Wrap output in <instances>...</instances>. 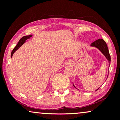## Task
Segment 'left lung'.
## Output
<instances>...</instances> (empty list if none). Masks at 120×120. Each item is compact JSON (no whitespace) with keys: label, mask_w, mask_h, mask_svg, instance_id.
<instances>
[{"label":"left lung","mask_w":120,"mask_h":120,"mask_svg":"<svg viewBox=\"0 0 120 120\" xmlns=\"http://www.w3.org/2000/svg\"><path fill=\"white\" fill-rule=\"evenodd\" d=\"M91 46H95V47L99 49V50H101V52L105 55V57H106V58L107 59V60H108V62H109V65H110V63H111V56H110V54H109V50H108L107 45V44L105 41H104L103 39H98V40H95V41L93 42V43H91Z\"/></svg>","instance_id":"8db88e82"}]
</instances>
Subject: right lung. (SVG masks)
Listing matches in <instances>:
<instances>
[{
  "mask_svg": "<svg viewBox=\"0 0 120 120\" xmlns=\"http://www.w3.org/2000/svg\"><path fill=\"white\" fill-rule=\"evenodd\" d=\"M31 36H32L31 35H27V36H24L22 38H21L20 40H19V41H18V43L17 44V45L15 46V48L13 49L12 53H11V57H12L13 54H14V53H15V52L16 51V50H17V49L19 48L20 47V46L22 45L23 44L25 43V41H26V40H27V39H29V38L31 37Z\"/></svg>",
  "mask_w": 120,
  "mask_h": 120,
  "instance_id": "1",
  "label": "right lung"
}]
</instances>
